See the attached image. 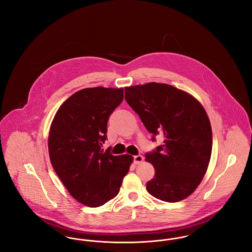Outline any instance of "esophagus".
<instances>
[{
  "mask_svg": "<svg viewBox=\"0 0 252 252\" xmlns=\"http://www.w3.org/2000/svg\"><path fill=\"white\" fill-rule=\"evenodd\" d=\"M143 161H144V157L141 156V155L134 157V163L135 164H140Z\"/></svg>",
  "mask_w": 252,
  "mask_h": 252,
  "instance_id": "esophagus-1",
  "label": "esophagus"
}]
</instances>
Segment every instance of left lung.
<instances>
[{
    "instance_id": "8db88e82",
    "label": "left lung",
    "mask_w": 252,
    "mask_h": 252,
    "mask_svg": "<svg viewBox=\"0 0 252 252\" xmlns=\"http://www.w3.org/2000/svg\"><path fill=\"white\" fill-rule=\"evenodd\" d=\"M125 94L146 129L164 136L163 144L145 155L155 168L147 192L166 202L185 199L203 180L212 155V126L203 106L192 94L156 82L126 87Z\"/></svg>"
}]
</instances>
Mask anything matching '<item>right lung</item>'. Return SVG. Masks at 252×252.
Masks as SVG:
<instances>
[{
    "label": "right lung",
    "mask_w": 252,
    "mask_h": 252,
    "mask_svg": "<svg viewBox=\"0 0 252 252\" xmlns=\"http://www.w3.org/2000/svg\"><path fill=\"white\" fill-rule=\"evenodd\" d=\"M124 99L122 88H87L58 109L48 136L50 160L74 199L95 208L114 198L133 157L113 156L101 147L110 114Z\"/></svg>",
    "instance_id": "1"
}]
</instances>
